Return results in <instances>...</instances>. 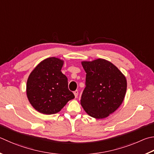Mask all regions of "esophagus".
<instances>
[{"mask_svg":"<svg viewBox=\"0 0 154 154\" xmlns=\"http://www.w3.org/2000/svg\"><path fill=\"white\" fill-rule=\"evenodd\" d=\"M73 93H74V95H75V97H77V96H78V93H79V91H78V90H75V91H74Z\"/></svg>","mask_w":154,"mask_h":154,"instance_id":"obj_1","label":"esophagus"}]
</instances>
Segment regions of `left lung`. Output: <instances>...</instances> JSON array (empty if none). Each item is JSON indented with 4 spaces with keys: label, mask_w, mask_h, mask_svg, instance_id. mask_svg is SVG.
<instances>
[{
    "label": "left lung",
    "mask_w": 154,
    "mask_h": 154,
    "mask_svg": "<svg viewBox=\"0 0 154 154\" xmlns=\"http://www.w3.org/2000/svg\"><path fill=\"white\" fill-rule=\"evenodd\" d=\"M82 64L86 77L81 104L89 116L104 119L122 104L127 91V80L116 66L104 59Z\"/></svg>",
    "instance_id": "8db88e82"
}]
</instances>
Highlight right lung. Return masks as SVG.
Here are the masks:
<instances>
[{
    "mask_svg": "<svg viewBox=\"0 0 154 154\" xmlns=\"http://www.w3.org/2000/svg\"><path fill=\"white\" fill-rule=\"evenodd\" d=\"M63 65V60L48 58L42 61L29 75L27 96L30 104L41 113H57L75 97L68 88L67 77L60 71Z\"/></svg>",
    "mask_w": 154,
    "mask_h": 154,
    "instance_id": "right-lung-1",
    "label": "right lung"
}]
</instances>
